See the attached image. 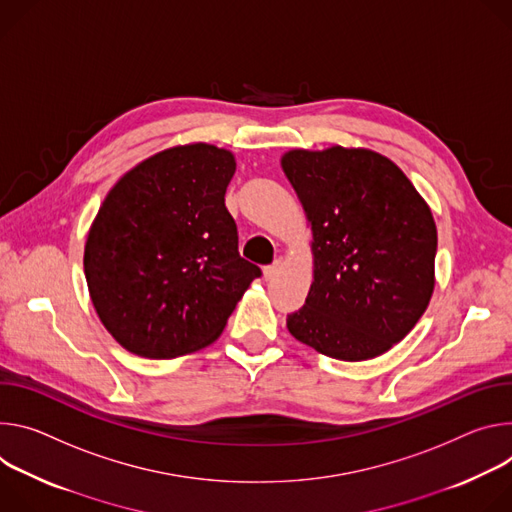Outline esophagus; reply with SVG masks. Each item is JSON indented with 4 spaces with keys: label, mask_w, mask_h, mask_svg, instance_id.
Returning <instances> with one entry per match:
<instances>
[{
    "label": "esophagus",
    "mask_w": 512,
    "mask_h": 512,
    "mask_svg": "<svg viewBox=\"0 0 512 512\" xmlns=\"http://www.w3.org/2000/svg\"><path fill=\"white\" fill-rule=\"evenodd\" d=\"M278 270H280V262L276 260V262H272L270 266L264 268V278H266V280H272V278L278 274Z\"/></svg>",
    "instance_id": "34e87169"
}]
</instances>
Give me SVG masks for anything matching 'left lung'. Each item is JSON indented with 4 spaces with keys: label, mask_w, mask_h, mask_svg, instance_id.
Listing matches in <instances>:
<instances>
[{
    "label": "left lung",
    "mask_w": 512,
    "mask_h": 512,
    "mask_svg": "<svg viewBox=\"0 0 512 512\" xmlns=\"http://www.w3.org/2000/svg\"><path fill=\"white\" fill-rule=\"evenodd\" d=\"M311 225L313 282L287 317L301 344L362 362L417 325L435 289L437 227L390 158L368 148H295L280 156Z\"/></svg>",
    "instance_id": "left-lung-1"
}]
</instances>
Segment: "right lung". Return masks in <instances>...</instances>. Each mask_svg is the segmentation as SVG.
I'll list each match as a JSON object with an SVG mask.
<instances>
[{"label":"right lung","instance_id":"add662e5","mask_svg":"<svg viewBox=\"0 0 512 512\" xmlns=\"http://www.w3.org/2000/svg\"><path fill=\"white\" fill-rule=\"evenodd\" d=\"M236 156L193 142L130 168L105 195L85 242L91 303L116 342L168 360L221 335L260 268L238 252L225 207Z\"/></svg>","mask_w":512,"mask_h":512}]
</instances>
